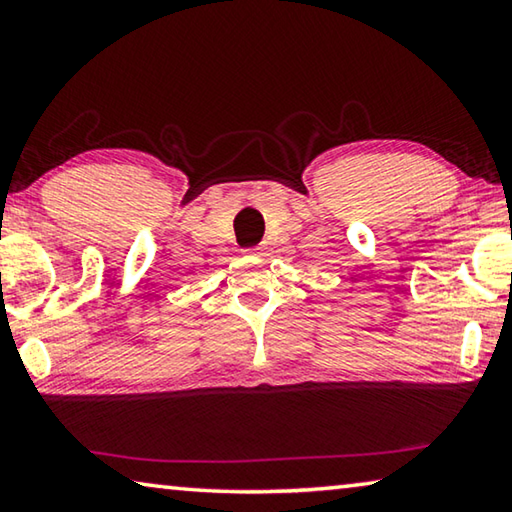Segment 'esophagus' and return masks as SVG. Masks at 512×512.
Masks as SVG:
<instances>
[{
	"label": "esophagus",
	"instance_id": "esophagus-1",
	"mask_svg": "<svg viewBox=\"0 0 512 512\" xmlns=\"http://www.w3.org/2000/svg\"><path fill=\"white\" fill-rule=\"evenodd\" d=\"M259 250H262V248H248L246 255H262V253H259Z\"/></svg>",
	"mask_w": 512,
	"mask_h": 512
}]
</instances>
